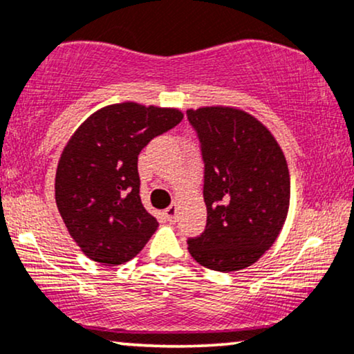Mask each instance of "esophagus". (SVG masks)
<instances>
[{"label": "esophagus", "mask_w": 354, "mask_h": 354, "mask_svg": "<svg viewBox=\"0 0 354 354\" xmlns=\"http://www.w3.org/2000/svg\"><path fill=\"white\" fill-rule=\"evenodd\" d=\"M176 212H178V206L176 204H171L169 207H166L163 214H165V218L169 221V223H174V221H176Z\"/></svg>", "instance_id": "1"}]
</instances>
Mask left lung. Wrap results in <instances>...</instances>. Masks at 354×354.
<instances>
[{
    "mask_svg": "<svg viewBox=\"0 0 354 354\" xmlns=\"http://www.w3.org/2000/svg\"><path fill=\"white\" fill-rule=\"evenodd\" d=\"M201 143L206 229L188 250L206 269L252 266L274 244L290 206L287 160L270 130L241 109H189Z\"/></svg>",
    "mask_w": 354,
    "mask_h": 354,
    "instance_id": "1",
    "label": "left lung"
}]
</instances>
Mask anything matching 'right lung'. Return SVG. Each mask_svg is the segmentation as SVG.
I'll return each mask as SVG.
<instances>
[{
    "instance_id": "obj_1",
    "label": "right lung",
    "mask_w": 354,
    "mask_h": 354,
    "mask_svg": "<svg viewBox=\"0 0 354 354\" xmlns=\"http://www.w3.org/2000/svg\"><path fill=\"white\" fill-rule=\"evenodd\" d=\"M181 120L178 109L122 102L97 110L71 136L55 171V204L88 259L120 266L150 241L158 221L140 199L138 155Z\"/></svg>"
}]
</instances>
